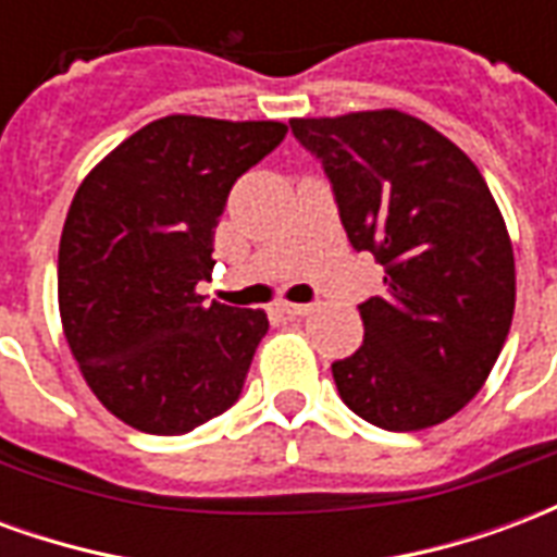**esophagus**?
Returning <instances> with one entry per match:
<instances>
[{"label":"esophagus","instance_id":"34e87169","mask_svg":"<svg viewBox=\"0 0 557 557\" xmlns=\"http://www.w3.org/2000/svg\"><path fill=\"white\" fill-rule=\"evenodd\" d=\"M280 310H283V313H286V315H307V313H310V310H313V307H310V304L283 301V304H280Z\"/></svg>","mask_w":557,"mask_h":557}]
</instances>
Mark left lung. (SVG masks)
<instances>
[{
	"mask_svg": "<svg viewBox=\"0 0 557 557\" xmlns=\"http://www.w3.org/2000/svg\"><path fill=\"white\" fill-rule=\"evenodd\" d=\"M322 160L355 250L385 265L363 301L361 349L331 363L343 403L373 426L414 432L466 409L513 322L516 265L480 170L399 110L292 119Z\"/></svg>",
	"mask_w": 557,
	"mask_h": 557,
	"instance_id": "obj_1",
	"label": "left lung"
}]
</instances>
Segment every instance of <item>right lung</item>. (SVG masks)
<instances>
[{
  "label": "right lung",
  "instance_id": "1",
  "mask_svg": "<svg viewBox=\"0 0 557 557\" xmlns=\"http://www.w3.org/2000/svg\"><path fill=\"white\" fill-rule=\"evenodd\" d=\"M283 122L166 115L83 178L59 242V313L103 409L182 435L242 397L262 310L206 304L232 184L283 143Z\"/></svg>",
  "mask_w": 557,
  "mask_h": 557
}]
</instances>
